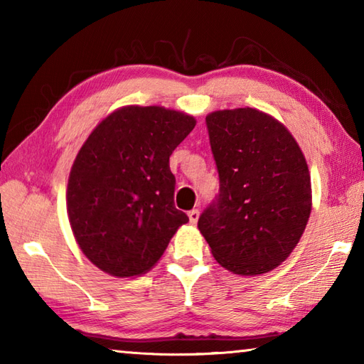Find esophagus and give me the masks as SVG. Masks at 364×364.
Returning <instances> with one entry per match:
<instances>
[{
  "mask_svg": "<svg viewBox=\"0 0 364 364\" xmlns=\"http://www.w3.org/2000/svg\"><path fill=\"white\" fill-rule=\"evenodd\" d=\"M188 217H189V223L196 225L197 220H199V210H197V208H193V210L188 212Z\"/></svg>",
  "mask_w": 364,
  "mask_h": 364,
  "instance_id": "esophagus-1",
  "label": "esophagus"
}]
</instances>
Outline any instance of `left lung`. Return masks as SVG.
<instances>
[{
  "instance_id": "left-lung-1",
  "label": "left lung",
  "mask_w": 364,
  "mask_h": 364,
  "mask_svg": "<svg viewBox=\"0 0 364 364\" xmlns=\"http://www.w3.org/2000/svg\"><path fill=\"white\" fill-rule=\"evenodd\" d=\"M220 189L197 226L221 267L254 276L291 255L311 212L306 160L278 120L245 107L205 117Z\"/></svg>"
}]
</instances>
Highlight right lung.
Returning <instances> with one entry per match:
<instances>
[{"label":"right lung","mask_w":364,"mask_h":364,"mask_svg":"<svg viewBox=\"0 0 364 364\" xmlns=\"http://www.w3.org/2000/svg\"><path fill=\"white\" fill-rule=\"evenodd\" d=\"M191 115L128 106L106 117L80 149L67 212L88 260L119 278L149 271L188 215L175 207L170 156L193 132Z\"/></svg>","instance_id":"1"}]
</instances>
